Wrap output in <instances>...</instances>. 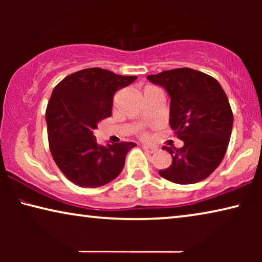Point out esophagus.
<instances>
[{
	"mask_svg": "<svg viewBox=\"0 0 262 262\" xmlns=\"http://www.w3.org/2000/svg\"><path fill=\"white\" fill-rule=\"evenodd\" d=\"M143 149H144L146 152H150V154H152V152L156 151L155 146H151V145H143Z\"/></svg>",
	"mask_w": 262,
	"mask_h": 262,
	"instance_id": "34e87169",
	"label": "esophagus"
}]
</instances>
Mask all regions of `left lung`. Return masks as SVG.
Segmentation results:
<instances>
[{"mask_svg":"<svg viewBox=\"0 0 262 262\" xmlns=\"http://www.w3.org/2000/svg\"><path fill=\"white\" fill-rule=\"evenodd\" d=\"M148 80L170 96V127L184 141L180 149L163 146L173 157L159 174L180 185L195 184L220 166L230 141L234 116L228 96L216 78L179 68L149 75Z\"/></svg>","mask_w":262,"mask_h":262,"instance_id":"left-lung-1","label":"left lung"}]
</instances>
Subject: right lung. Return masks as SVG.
Masks as SVG:
<instances>
[{"mask_svg": "<svg viewBox=\"0 0 262 262\" xmlns=\"http://www.w3.org/2000/svg\"><path fill=\"white\" fill-rule=\"evenodd\" d=\"M136 78L88 68L63 78L53 89L46 108L50 151L73 184L100 187L123 170L125 157L135 143L99 145L93 131L112 114L114 93Z\"/></svg>", "mask_w": 262, "mask_h": 262, "instance_id": "right-lung-1", "label": "right lung"}]
</instances>
